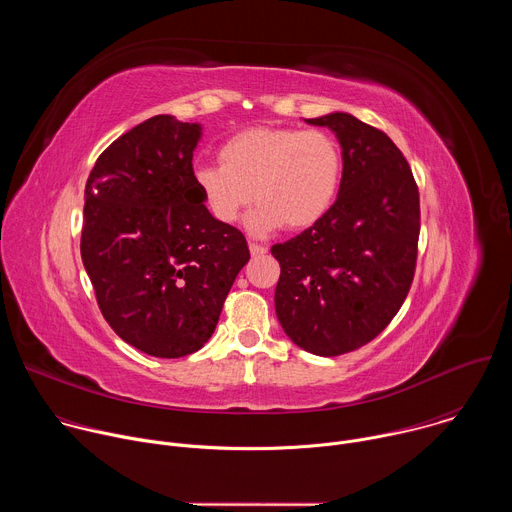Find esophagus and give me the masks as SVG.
I'll return each instance as SVG.
<instances>
[{"label": "esophagus", "instance_id": "esophagus-1", "mask_svg": "<svg viewBox=\"0 0 512 512\" xmlns=\"http://www.w3.org/2000/svg\"><path fill=\"white\" fill-rule=\"evenodd\" d=\"M249 251L253 257H259V255H265L267 253V247L265 245H257V243H251L249 245Z\"/></svg>", "mask_w": 512, "mask_h": 512}]
</instances>
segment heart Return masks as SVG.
I'll return each instance as SVG.
<instances>
[{
    "label": "heart",
    "instance_id": "b5f03b06",
    "mask_svg": "<svg viewBox=\"0 0 512 512\" xmlns=\"http://www.w3.org/2000/svg\"><path fill=\"white\" fill-rule=\"evenodd\" d=\"M192 178L216 223H237L255 198L251 233L265 235L283 225L302 231L332 208L342 154L324 129L257 125L231 135L218 148V164L198 166Z\"/></svg>",
    "mask_w": 512,
    "mask_h": 512
}]
</instances>
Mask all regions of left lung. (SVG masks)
I'll return each instance as SVG.
<instances>
[{
  "label": "left lung",
  "mask_w": 512,
  "mask_h": 512,
  "mask_svg": "<svg viewBox=\"0 0 512 512\" xmlns=\"http://www.w3.org/2000/svg\"><path fill=\"white\" fill-rule=\"evenodd\" d=\"M306 123L336 135L342 178L316 225L271 247L281 265L275 314L291 342L336 356L379 336L405 302L417 259L419 192L387 133L342 111Z\"/></svg>",
  "instance_id": "1"
}]
</instances>
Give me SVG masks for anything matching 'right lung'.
Instances as JSON below:
<instances>
[{"label":"right lung","instance_id":"obj_1","mask_svg":"<svg viewBox=\"0 0 512 512\" xmlns=\"http://www.w3.org/2000/svg\"><path fill=\"white\" fill-rule=\"evenodd\" d=\"M200 123L156 115L115 139L85 188L81 257L103 318L133 348L180 358L212 336L249 261L196 186Z\"/></svg>","mask_w":512,"mask_h":512}]
</instances>
